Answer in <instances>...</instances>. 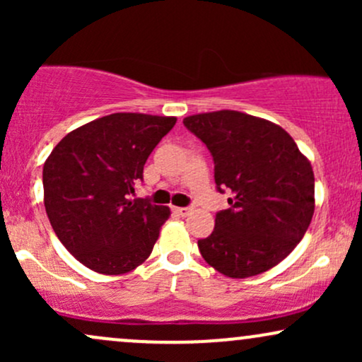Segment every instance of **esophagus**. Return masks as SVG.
<instances>
[{"mask_svg": "<svg viewBox=\"0 0 362 362\" xmlns=\"http://www.w3.org/2000/svg\"><path fill=\"white\" fill-rule=\"evenodd\" d=\"M175 213L180 216H189L192 213V209H190V207H175Z\"/></svg>", "mask_w": 362, "mask_h": 362, "instance_id": "34e87169", "label": "esophagus"}]
</instances>
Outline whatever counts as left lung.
<instances>
[{
    "label": "left lung",
    "instance_id": "left-lung-1",
    "mask_svg": "<svg viewBox=\"0 0 362 362\" xmlns=\"http://www.w3.org/2000/svg\"><path fill=\"white\" fill-rule=\"evenodd\" d=\"M184 126L213 155L219 192H231L213 233L197 242L202 259L233 279L272 269L301 242L313 218L310 160L281 126L243 112L189 115Z\"/></svg>",
    "mask_w": 362,
    "mask_h": 362
}]
</instances>
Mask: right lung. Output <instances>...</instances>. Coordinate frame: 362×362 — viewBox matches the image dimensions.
Segmentation results:
<instances>
[{
  "mask_svg": "<svg viewBox=\"0 0 362 362\" xmlns=\"http://www.w3.org/2000/svg\"><path fill=\"white\" fill-rule=\"evenodd\" d=\"M177 117L119 112L66 134L44 163V206L78 262L105 276L131 272L153 252L170 207L129 194Z\"/></svg>",
  "mask_w": 362,
  "mask_h": 362,
  "instance_id": "right-lung-1",
  "label": "right lung"
}]
</instances>
